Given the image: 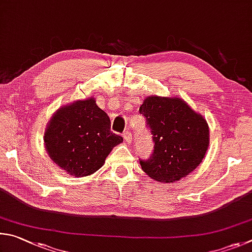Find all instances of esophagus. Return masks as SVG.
I'll list each match as a JSON object with an SVG mask.
<instances>
[{"label": "esophagus", "instance_id": "34e87169", "mask_svg": "<svg viewBox=\"0 0 252 252\" xmlns=\"http://www.w3.org/2000/svg\"><path fill=\"white\" fill-rule=\"evenodd\" d=\"M123 137H124V139H125V142L127 143V144H129L130 142H131V133L129 130H126V131H124V134H123Z\"/></svg>", "mask_w": 252, "mask_h": 252}]
</instances>
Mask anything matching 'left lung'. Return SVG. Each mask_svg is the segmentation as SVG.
Instances as JSON below:
<instances>
[{
    "label": "left lung",
    "instance_id": "obj_1",
    "mask_svg": "<svg viewBox=\"0 0 252 252\" xmlns=\"http://www.w3.org/2000/svg\"><path fill=\"white\" fill-rule=\"evenodd\" d=\"M152 129L154 152L140 166L159 183L187 177L204 159L209 146V126L205 117L180 97L152 95L139 107Z\"/></svg>",
    "mask_w": 252,
    "mask_h": 252
}]
</instances>
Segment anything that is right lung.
I'll return each instance as SVG.
<instances>
[{
	"label": "right lung",
	"instance_id": "obj_1",
	"mask_svg": "<svg viewBox=\"0 0 252 252\" xmlns=\"http://www.w3.org/2000/svg\"><path fill=\"white\" fill-rule=\"evenodd\" d=\"M123 143L110 130V121L94 97L61 106L44 133V146L59 168L74 177L94 174L112 149Z\"/></svg>",
	"mask_w": 252,
	"mask_h": 252
}]
</instances>
